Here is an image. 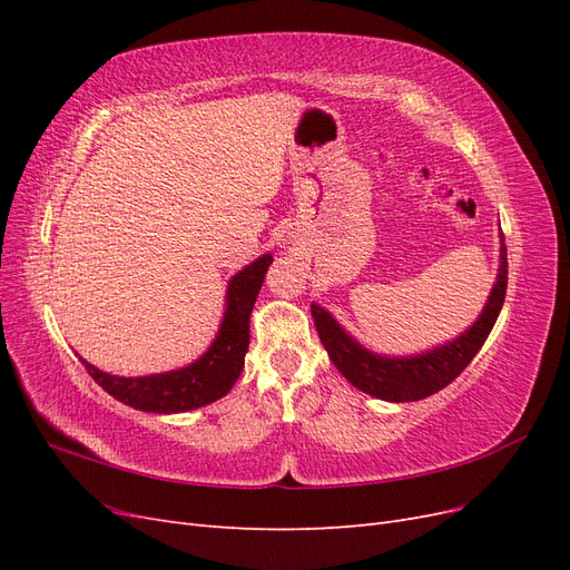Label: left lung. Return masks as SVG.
I'll use <instances>...</instances> for the list:
<instances>
[{"instance_id":"8db88e82","label":"left lung","mask_w":570,"mask_h":570,"mask_svg":"<svg viewBox=\"0 0 570 570\" xmlns=\"http://www.w3.org/2000/svg\"><path fill=\"white\" fill-rule=\"evenodd\" d=\"M507 297V247L502 235V247H499V271L492 285L490 297L482 306L480 316L473 321L469 331L459 337L440 344V347L425 350L411 356H390L377 354L354 340L337 318L327 308L312 304V316L316 323L318 337L327 356L333 358L335 368L347 377V381L371 396L383 402H419L425 396L440 392L450 385L454 377L471 364L473 356L485 344L492 325L497 323L499 312Z\"/></svg>"}]
</instances>
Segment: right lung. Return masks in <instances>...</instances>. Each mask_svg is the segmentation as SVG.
Masks as SVG:
<instances>
[{"label": "right lung", "mask_w": 570, "mask_h": 570, "mask_svg": "<svg viewBox=\"0 0 570 570\" xmlns=\"http://www.w3.org/2000/svg\"><path fill=\"white\" fill-rule=\"evenodd\" d=\"M271 264L273 256L262 254L228 281L226 312H223L218 333L209 350L193 364L137 377L99 371L80 356L82 366L114 400L140 411L183 413L220 400L233 390L245 368V354L249 350V316Z\"/></svg>", "instance_id": "obj_1"}]
</instances>
